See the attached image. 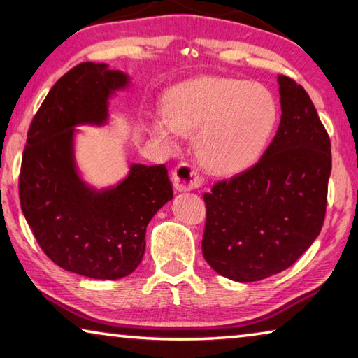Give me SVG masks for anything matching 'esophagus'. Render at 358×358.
I'll return each mask as SVG.
<instances>
[{
    "label": "esophagus",
    "mask_w": 358,
    "mask_h": 358,
    "mask_svg": "<svg viewBox=\"0 0 358 358\" xmlns=\"http://www.w3.org/2000/svg\"><path fill=\"white\" fill-rule=\"evenodd\" d=\"M172 183L178 192H187L199 189V187L202 186L203 180L201 177V173H199L191 164L181 162V164L175 167V171L172 173Z\"/></svg>",
    "instance_id": "obj_1"
}]
</instances>
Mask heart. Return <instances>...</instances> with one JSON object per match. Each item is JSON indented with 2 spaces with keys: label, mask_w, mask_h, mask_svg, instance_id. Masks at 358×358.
Masks as SVG:
<instances>
[{
  "label": "heart",
  "mask_w": 358,
  "mask_h": 358,
  "mask_svg": "<svg viewBox=\"0 0 358 358\" xmlns=\"http://www.w3.org/2000/svg\"><path fill=\"white\" fill-rule=\"evenodd\" d=\"M278 115L275 96L264 85L205 76L169 90L162 113L150 118L148 128L171 151L181 136H192L194 153L210 173L235 175L262 156Z\"/></svg>",
  "instance_id": "1"
}]
</instances>
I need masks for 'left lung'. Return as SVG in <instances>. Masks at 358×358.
Listing matches in <instances>:
<instances>
[{
	"mask_svg": "<svg viewBox=\"0 0 358 358\" xmlns=\"http://www.w3.org/2000/svg\"><path fill=\"white\" fill-rule=\"evenodd\" d=\"M281 123L257 164L203 194L202 252L237 282L289 268L322 229L331 172L330 138L310 96L278 76Z\"/></svg>",
	"mask_w": 358,
	"mask_h": 358,
	"instance_id": "8db88e82",
	"label": "left lung"
}]
</instances>
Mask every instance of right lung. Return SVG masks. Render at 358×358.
Masks as SVG:
<instances>
[{
	"mask_svg": "<svg viewBox=\"0 0 358 358\" xmlns=\"http://www.w3.org/2000/svg\"><path fill=\"white\" fill-rule=\"evenodd\" d=\"M131 77L106 63H80L59 78L34 115L23 150L20 205L48 259L93 280H120L142 262L145 234L172 201L166 166L129 164L117 185L85 181L76 161L78 126H104L110 99Z\"/></svg>",
	"mask_w": 358,
	"mask_h": 358,
	"instance_id": "1",
	"label": "right lung"
}]
</instances>
